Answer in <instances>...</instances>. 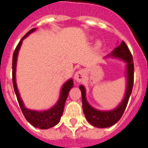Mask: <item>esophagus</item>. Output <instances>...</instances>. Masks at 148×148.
<instances>
[{
  "label": "esophagus",
  "instance_id": "obj_1",
  "mask_svg": "<svg viewBox=\"0 0 148 148\" xmlns=\"http://www.w3.org/2000/svg\"><path fill=\"white\" fill-rule=\"evenodd\" d=\"M85 76V72L83 70H79L75 73V75H74V78L77 81V82H82L83 79H84Z\"/></svg>",
  "mask_w": 148,
  "mask_h": 148
}]
</instances>
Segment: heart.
Segmentation results:
<instances>
[{"label":"heart","instance_id":"obj_1","mask_svg":"<svg viewBox=\"0 0 148 148\" xmlns=\"http://www.w3.org/2000/svg\"><path fill=\"white\" fill-rule=\"evenodd\" d=\"M100 45H101V44H100L99 42H97V48H99V47H100Z\"/></svg>","mask_w":148,"mask_h":148}]
</instances>
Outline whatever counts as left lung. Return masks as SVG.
Instances as JSON below:
<instances>
[{"label": "left lung", "mask_w": 148, "mask_h": 148, "mask_svg": "<svg viewBox=\"0 0 148 148\" xmlns=\"http://www.w3.org/2000/svg\"><path fill=\"white\" fill-rule=\"evenodd\" d=\"M110 56L123 59V61L127 63V86L126 90L125 97L123 101L116 109L110 111H99L92 108L90 104L88 103L86 99V90L83 86H80L79 89L82 92V101L83 112L86 117V120L92 126L99 128L109 127L114 125L117 122L121 116H123L127 105L129 101V98L132 92L133 86H134V66L133 62V56L128 49L127 45L124 42H122L121 45L116 48L110 54Z\"/></svg>", "instance_id": "obj_1"}]
</instances>
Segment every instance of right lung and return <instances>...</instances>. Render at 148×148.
Returning a JSON list of instances; mask_svg holds the SVG:
<instances>
[{
	"instance_id": "add662e5",
	"label": "right lung",
	"mask_w": 148,
	"mask_h": 148,
	"mask_svg": "<svg viewBox=\"0 0 148 148\" xmlns=\"http://www.w3.org/2000/svg\"><path fill=\"white\" fill-rule=\"evenodd\" d=\"M35 30V28L31 29L21 39V41L18 44L17 47H16V49H14V51L13 54V59H12V82H13L14 90V92H15L16 97H17V99H18V102L21 107V110L22 111L25 119L32 125L35 127L40 128V129H49V128H51L52 127H54V126H56L60 121L62 115L63 113L64 106H65V103H66V99L68 97L69 92V90L73 86V79H69L63 85V86L62 88L61 93H60V97H59L57 103L52 108L49 109L48 110L42 111V112L31 110L25 108V105H24L22 100L21 99L20 95H19V92H18V88H17V85H16V63H17V57H18V51L20 49V47L21 45L23 39L27 37V35H29L30 33L33 32Z\"/></svg>"
}]
</instances>
